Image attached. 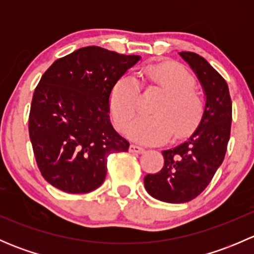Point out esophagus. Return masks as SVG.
I'll return each instance as SVG.
<instances>
[{
    "label": "esophagus",
    "mask_w": 254,
    "mask_h": 254,
    "mask_svg": "<svg viewBox=\"0 0 254 254\" xmlns=\"http://www.w3.org/2000/svg\"><path fill=\"white\" fill-rule=\"evenodd\" d=\"M130 152H134V153H142L145 152V148L141 147V146H137V145H130Z\"/></svg>",
    "instance_id": "esophagus-1"
}]
</instances>
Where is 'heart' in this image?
Returning a JSON list of instances; mask_svg holds the SVG:
<instances>
[{
	"mask_svg": "<svg viewBox=\"0 0 254 254\" xmlns=\"http://www.w3.org/2000/svg\"><path fill=\"white\" fill-rule=\"evenodd\" d=\"M143 83L162 89L163 97L152 108V115L137 118L127 130L130 139L148 145L182 137L195 127L204 111V99L194 88V78L177 64H155L137 72ZM139 82L130 75L122 76L113 86L109 104L118 127L127 129L137 111Z\"/></svg>",
	"mask_w": 254,
	"mask_h": 254,
	"instance_id": "b5f03b06",
	"label": "heart"
}]
</instances>
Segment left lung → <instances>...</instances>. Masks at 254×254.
<instances>
[{
	"instance_id": "left-lung-1",
	"label": "left lung",
	"mask_w": 254,
	"mask_h": 254,
	"mask_svg": "<svg viewBox=\"0 0 254 254\" xmlns=\"http://www.w3.org/2000/svg\"><path fill=\"white\" fill-rule=\"evenodd\" d=\"M179 55L203 87V115L186 141L162 151V170L143 178L151 196L173 204L190 201L206 188L225 158L232 122V102L226 81L198 54L182 51Z\"/></svg>"
}]
</instances>
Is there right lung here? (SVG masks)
Here are the masks:
<instances>
[{"label":"right lung","instance_id":"add662e5","mask_svg":"<svg viewBox=\"0 0 254 254\" xmlns=\"http://www.w3.org/2000/svg\"><path fill=\"white\" fill-rule=\"evenodd\" d=\"M140 59L86 47L58 59L42 76L30 106L29 137L51 186L89 193L106 179L108 156L127 152L129 142L111 123L109 98L115 82Z\"/></svg>","mask_w":254,"mask_h":254}]
</instances>
